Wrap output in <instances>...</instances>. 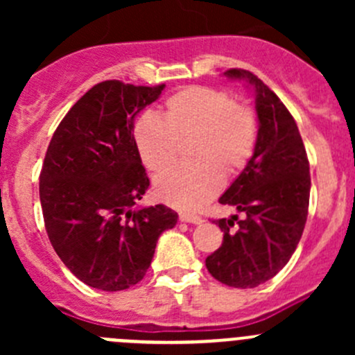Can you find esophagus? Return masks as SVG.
Listing matches in <instances>:
<instances>
[{
	"mask_svg": "<svg viewBox=\"0 0 355 355\" xmlns=\"http://www.w3.org/2000/svg\"><path fill=\"white\" fill-rule=\"evenodd\" d=\"M180 221H184V223H194V225H199L202 223V216H199V214H194V213H180Z\"/></svg>",
	"mask_w": 355,
	"mask_h": 355,
	"instance_id": "34e87169",
	"label": "esophagus"
}]
</instances>
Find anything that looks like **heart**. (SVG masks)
I'll use <instances>...</instances> for the list:
<instances>
[{
    "label": "heart",
    "mask_w": 355,
    "mask_h": 355,
    "mask_svg": "<svg viewBox=\"0 0 355 355\" xmlns=\"http://www.w3.org/2000/svg\"><path fill=\"white\" fill-rule=\"evenodd\" d=\"M193 137L196 164L178 165L156 178L157 199L178 209H199L220 192L223 171H241L256 148L254 113L225 92L189 85L164 101L161 118L142 114L134 125V142L142 163L159 173L173 162L180 141Z\"/></svg>",
    "instance_id": "1"
}]
</instances>
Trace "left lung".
Wrapping results in <instances>:
<instances>
[{
	"instance_id": "1",
	"label": "left lung",
	"mask_w": 355,
	"mask_h": 355,
	"mask_svg": "<svg viewBox=\"0 0 355 355\" xmlns=\"http://www.w3.org/2000/svg\"><path fill=\"white\" fill-rule=\"evenodd\" d=\"M252 89L257 139L252 157L220 198L237 214L216 221L223 242L206 257L218 282L254 288L271 280L292 257L302 237L309 207L311 175L295 120L261 78L241 68L225 71Z\"/></svg>"
}]
</instances>
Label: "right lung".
<instances>
[{
  "label": "right lung",
  "mask_w": 355,
  "mask_h": 355,
  "mask_svg": "<svg viewBox=\"0 0 355 355\" xmlns=\"http://www.w3.org/2000/svg\"><path fill=\"white\" fill-rule=\"evenodd\" d=\"M164 85L106 80L89 89L56 128L39 178L48 237L85 285L116 292L139 284L157 239L177 225L170 207H135L149 189L134 142L135 116Z\"/></svg>",
  "instance_id": "right-lung-1"
}]
</instances>
